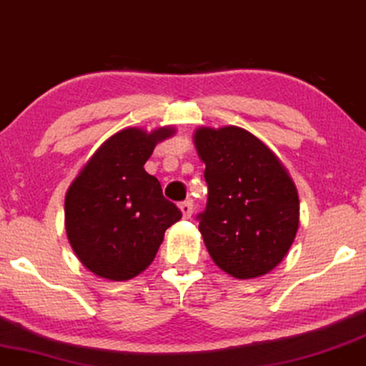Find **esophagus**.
Instances as JSON below:
<instances>
[{
  "mask_svg": "<svg viewBox=\"0 0 366 366\" xmlns=\"http://www.w3.org/2000/svg\"><path fill=\"white\" fill-rule=\"evenodd\" d=\"M179 210H182L183 219H190L192 214H193V205H192V202L188 200V202H183V204H179Z\"/></svg>",
  "mask_w": 366,
  "mask_h": 366,
  "instance_id": "esophagus-1",
  "label": "esophagus"
}]
</instances>
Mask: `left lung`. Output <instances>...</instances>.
Wrapping results in <instances>:
<instances>
[{"instance_id":"left-lung-1","label":"left lung","mask_w":366,"mask_h":366,"mask_svg":"<svg viewBox=\"0 0 366 366\" xmlns=\"http://www.w3.org/2000/svg\"><path fill=\"white\" fill-rule=\"evenodd\" d=\"M193 142L209 184L198 231L210 258L237 280L263 277L282 263L299 231L295 183L246 129L198 127Z\"/></svg>"}]
</instances>
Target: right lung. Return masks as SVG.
I'll return each mask as SVG.
<instances>
[{"mask_svg": "<svg viewBox=\"0 0 366 366\" xmlns=\"http://www.w3.org/2000/svg\"><path fill=\"white\" fill-rule=\"evenodd\" d=\"M176 130L129 127L107 139L67 188L66 234L84 268L110 282L142 273L156 258L166 229L182 219L144 169L156 144Z\"/></svg>", "mask_w": 366, "mask_h": 366, "instance_id": "1", "label": "right lung"}]
</instances>
